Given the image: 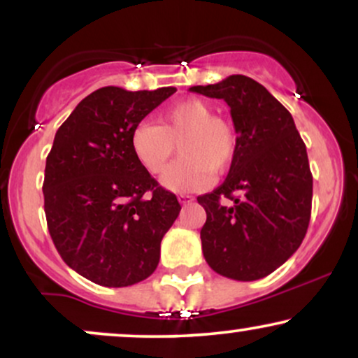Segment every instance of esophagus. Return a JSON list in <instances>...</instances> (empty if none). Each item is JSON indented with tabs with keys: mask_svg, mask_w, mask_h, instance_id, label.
Instances as JSON below:
<instances>
[{
	"mask_svg": "<svg viewBox=\"0 0 358 358\" xmlns=\"http://www.w3.org/2000/svg\"><path fill=\"white\" fill-rule=\"evenodd\" d=\"M193 196L192 195H188V193H180L178 195V202L182 203V205H188V203H192L193 202Z\"/></svg>",
	"mask_w": 358,
	"mask_h": 358,
	"instance_id": "obj_1",
	"label": "esophagus"
}]
</instances>
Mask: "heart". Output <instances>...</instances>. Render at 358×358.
<instances>
[{"mask_svg":"<svg viewBox=\"0 0 358 358\" xmlns=\"http://www.w3.org/2000/svg\"><path fill=\"white\" fill-rule=\"evenodd\" d=\"M158 124L139 122L131 134V148L139 165L158 175L180 145L182 159L175 162L162 185L175 193L202 192L215 182V171L231 166L237 153V136L232 124L215 116L202 99H185L163 110Z\"/></svg>","mask_w":358,"mask_h":358,"instance_id":"1","label":"heart"}]
</instances>
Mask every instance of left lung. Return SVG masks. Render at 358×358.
Wrapping results in <instances>:
<instances>
[{"mask_svg":"<svg viewBox=\"0 0 358 358\" xmlns=\"http://www.w3.org/2000/svg\"><path fill=\"white\" fill-rule=\"evenodd\" d=\"M190 90L227 102L237 133L225 182L196 199L207 212L203 257L220 276L256 281L285 264L306 236L313 199L306 146L289 110L250 77Z\"/></svg>","mask_w":358,"mask_h":358,"instance_id":"obj_1","label":"left lung"}]
</instances>
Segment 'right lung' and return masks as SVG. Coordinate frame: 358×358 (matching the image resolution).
<instances>
[{
	"instance_id": "add662e5",
	"label": "right lung",
	"mask_w": 358,
	"mask_h": 358,
	"mask_svg": "<svg viewBox=\"0 0 358 358\" xmlns=\"http://www.w3.org/2000/svg\"><path fill=\"white\" fill-rule=\"evenodd\" d=\"M175 87H102L82 99L47 156L45 215L69 268L96 285L124 287L155 273L178 200L139 165L134 127Z\"/></svg>"
}]
</instances>
